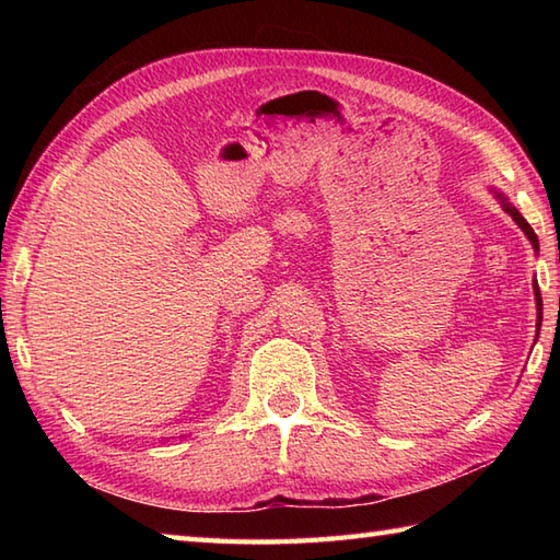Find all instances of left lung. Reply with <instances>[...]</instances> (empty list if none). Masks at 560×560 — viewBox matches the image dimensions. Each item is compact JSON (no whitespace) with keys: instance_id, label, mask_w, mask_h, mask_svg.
<instances>
[{"instance_id":"1","label":"left lung","mask_w":560,"mask_h":560,"mask_svg":"<svg viewBox=\"0 0 560 560\" xmlns=\"http://www.w3.org/2000/svg\"><path fill=\"white\" fill-rule=\"evenodd\" d=\"M491 195L498 199V201H501V207H503V211L505 213H510V217H513V221L520 225V229H522V233H525L527 235V241L532 243V247H534V253H537L539 255V237H537V233H534L532 231V225L527 223V219L525 217H522V213L515 209V205H513V201H510L503 192H498V189L495 187H491ZM532 289H534V301H537V337H539V323H541V291H539V283H537V279H534V283H532Z\"/></svg>"}]
</instances>
